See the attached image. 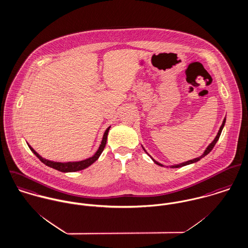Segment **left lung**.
Listing matches in <instances>:
<instances>
[{"mask_svg":"<svg viewBox=\"0 0 248 248\" xmlns=\"http://www.w3.org/2000/svg\"><path fill=\"white\" fill-rule=\"evenodd\" d=\"M225 118L224 119V121H223V124H222V126L220 127V130H219V132H218V134L216 135V137L214 138V140L207 146V148L205 149V151L203 152V155H201V156H199V157L194 158V159H192V160H188V161H186V162H184V163H181V164H178V165H173V166H170V168H181V167H184V166H186V165H189V164H192V163H195V162H197V161H199L200 159H202V158L204 157L206 155H208L211 151H212V149L214 148V146H215V144L217 143V141L219 140V137H220V135H221V133H222V131H223V128H224V126H225ZM142 148H143V146H142ZM143 150L146 152V150L143 148ZM147 153V152H146ZM148 154V153H147ZM149 155V154H148ZM150 157L152 158V156L150 155ZM153 159V161L155 163V164H157L159 166H161V167H163V165L162 164H160V163H158L157 161H155L154 158H152Z\"/></svg>","mask_w":248,"mask_h":248,"instance_id":"left-lung-1","label":"left lung"}]
</instances>
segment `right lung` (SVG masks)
Listing matches in <instances>:
<instances>
[{"label":"right lung","instance_id":"obj_1","mask_svg":"<svg viewBox=\"0 0 248 248\" xmlns=\"http://www.w3.org/2000/svg\"><path fill=\"white\" fill-rule=\"evenodd\" d=\"M111 126L107 128V130L105 131L103 137H102V140H101V144L98 148V150L96 151V153L92 156V157L87 158L85 160H82V161H78V162H55V161H51V160H48V159H45L43 158L37 152H35V150L30 146L28 145L29 149L32 151V153L39 158L44 164H45L46 166L50 167V168H53L59 171H62V172H75V171H78V170H82L86 168H88L89 166H91L93 163H94L98 157L100 156L101 153L103 152L105 146H106V142H107V136H108V133H109V130H110Z\"/></svg>","mask_w":248,"mask_h":248}]
</instances>
